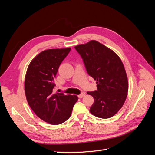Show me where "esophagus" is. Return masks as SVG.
Returning a JSON list of instances; mask_svg holds the SVG:
<instances>
[{
  "mask_svg": "<svg viewBox=\"0 0 155 155\" xmlns=\"http://www.w3.org/2000/svg\"><path fill=\"white\" fill-rule=\"evenodd\" d=\"M85 94H85V92H82L81 94H79V95H78V97H79V98H82V97H83L84 96H85Z\"/></svg>",
  "mask_w": 155,
  "mask_h": 155,
  "instance_id": "1",
  "label": "esophagus"
}]
</instances>
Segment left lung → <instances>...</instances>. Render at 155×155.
Segmentation results:
<instances>
[{
	"label": "left lung",
	"instance_id": "obj_1",
	"mask_svg": "<svg viewBox=\"0 0 155 155\" xmlns=\"http://www.w3.org/2000/svg\"><path fill=\"white\" fill-rule=\"evenodd\" d=\"M74 48L88 74L96 80L97 91L87 92L94 99L91 113L100 118H111L122 107L127 96L129 83L123 63L113 50L97 41Z\"/></svg>",
	"mask_w": 155,
	"mask_h": 155
}]
</instances>
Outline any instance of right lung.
<instances>
[{
    "label": "right lung",
    "mask_w": 155,
    "mask_h": 155,
    "mask_svg": "<svg viewBox=\"0 0 155 155\" xmlns=\"http://www.w3.org/2000/svg\"><path fill=\"white\" fill-rule=\"evenodd\" d=\"M70 50L67 48L41 51L32 59L26 71L25 91L28 104L39 118L51 125L67 121L78 100L76 95L53 92L54 78L59 65Z\"/></svg>",
    "instance_id": "1"
}]
</instances>
